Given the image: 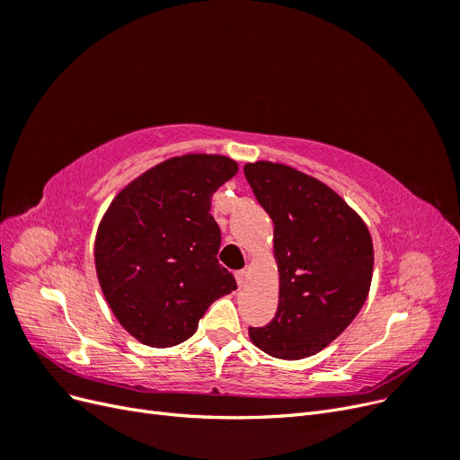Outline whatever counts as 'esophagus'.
<instances>
[{
	"label": "esophagus",
	"mask_w": 460,
	"mask_h": 460,
	"mask_svg": "<svg viewBox=\"0 0 460 460\" xmlns=\"http://www.w3.org/2000/svg\"><path fill=\"white\" fill-rule=\"evenodd\" d=\"M234 276H235V282H238L240 288H243L247 284V270H235Z\"/></svg>",
	"instance_id": "esophagus-1"
}]
</instances>
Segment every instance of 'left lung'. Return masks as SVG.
Returning <instances> with one entry per match:
<instances>
[{"mask_svg": "<svg viewBox=\"0 0 460 460\" xmlns=\"http://www.w3.org/2000/svg\"><path fill=\"white\" fill-rule=\"evenodd\" d=\"M243 174L274 222L280 303L252 341L276 358L323 351L367 301L374 249L368 228L336 191L291 166L247 163Z\"/></svg>", "mask_w": 460, "mask_h": 460, "instance_id": "obj_1", "label": "left lung"}]
</instances>
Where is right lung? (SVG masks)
<instances>
[{
	"label": "right lung",
	"instance_id": "add662e5",
	"mask_svg": "<svg viewBox=\"0 0 460 460\" xmlns=\"http://www.w3.org/2000/svg\"><path fill=\"white\" fill-rule=\"evenodd\" d=\"M238 172L222 155H184L136 178L111 203L95 238V269L109 307L151 347L186 341L208 305L230 294L218 264L213 193Z\"/></svg>",
	"mask_w": 460,
	"mask_h": 460
}]
</instances>
